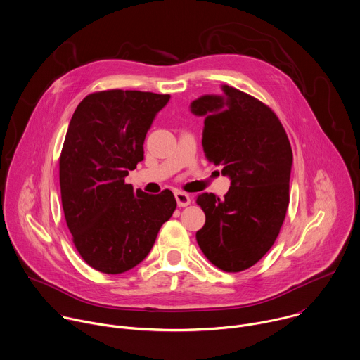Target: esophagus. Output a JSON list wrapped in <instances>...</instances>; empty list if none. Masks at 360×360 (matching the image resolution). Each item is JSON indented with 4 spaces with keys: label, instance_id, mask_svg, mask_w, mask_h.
Instances as JSON below:
<instances>
[{
    "label": "esophagus",
    "instance_id": "esophagus-1",
    "mask_svg": "<svg viewBox=\"0 0 360 360\" xmlns=\"http://www.w3.org/2000/svg\"><path fill=\"white\" fill-rule=\"evenodd\" d=\"M174 197H176V201H177V205L179 207H187L190 202H191V198L188 194L183 193V191H176L174 193Z\"/></svg>",
    "mask_w": 360,
    "mask_h": 360
}]
</instances>
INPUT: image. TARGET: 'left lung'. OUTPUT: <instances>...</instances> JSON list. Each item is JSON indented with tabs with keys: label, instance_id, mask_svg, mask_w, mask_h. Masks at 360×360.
Instances as JSON below:
<instances>
[{
	"label": "left lung",
	"instance_id": "left-lung-1",
	"mask_svg": "<svg viewBox=\"0 0 360 360\" xmlns=\"http://www.w3.org/2000/svg\"><path fill=\"white\" fill-rule=\"evenodd\" d=\"M190 108L204 118L208 162L231 179L224 200L212 193L197 197L205 224L195 238L218 269L242 271L267 253L283 225L290 201V141L267 105L229 86H222V94L194 100Z\"/></svg>",
	"mask_w": 360,
	"mask_h": 360
}]
</instances>
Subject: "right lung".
Segmentation results:
<instances>
[{"instance_id": "add662e5", "label": "right lung", "mask_w": 360, "mask_h": 360, "mask_svg": "<svg viewBox=\"0 0 360 360\" xmlns=\"http://www.w3.org/2000/svg\"><path fill=\"white\" fill-rule=\"evenodd\" d=\"M169 94L107 90L76 108L59 159L62 205L73 243L93 269L120 274L150 252L176 210L170 190L148 194L125 183Z\"/></svg>"}]
</instances>
